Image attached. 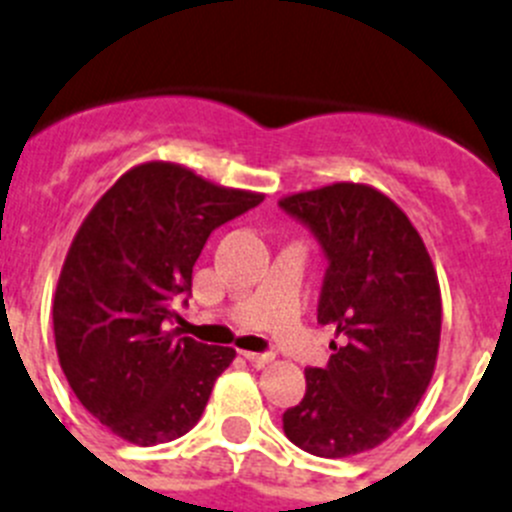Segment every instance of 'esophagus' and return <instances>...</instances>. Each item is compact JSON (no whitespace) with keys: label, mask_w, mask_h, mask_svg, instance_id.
<instances>
[{"label":"esophagus","mask_w":512,"mask_h":512,"mask_svg":"<svg viewBox=\"0 0 512 512\" xmlns=\"http://www.w3.org/2000/svg\"><path fill=\"white\" fill-rule=\"evenodd\" d=\"M242 356H245L252 366H257V369H262V366H267V364H272V361H275V356H272V353L242 351Z\"/></svg>","instance_id":"obj_1"}]
</instances>
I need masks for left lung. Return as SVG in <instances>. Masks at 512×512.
<instances>
[{"label":"left lung","mask_w":512,"mask_h":512,"mask_svg":"<svg viewBox=\"0 0 512 512\" xmlns=\"http://www.w3.org/2000/svg\"><path fill=\"white\" fill-rule=\"evenodd\" d=\"M280 207L308 224L328 257L318 323L336 326L326 369H305V396L283 414L300 450L351 457L412 417L439 353L442 295L422 234L394 199L336 181Z\"/></svg>","instance_id":"8db88e82"}]
</instances>
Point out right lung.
I'll list each match as a JSON object with an SVG mask.
<instances>
[{
    "label": "right lung",
    "mask_w": 512,
    "mask_h": 512,
    "mask_svg": "<svg viewBox=\"0 0 512 512\" xmlns=\"http://www.w3.org/2000/svg\"><path fill=\"white\" fill-rule=\"evenodd\" d=\"M265 194L171 161L128 169L75 232L52 303L62 374L116 437L151 447L189 432L234 348L166 331L212 229Z\"/></svg>",
    "instance_id": "add662e5"
}]
</instances>
